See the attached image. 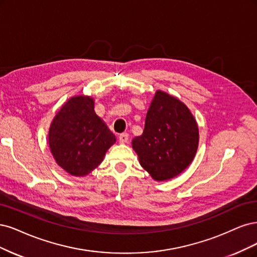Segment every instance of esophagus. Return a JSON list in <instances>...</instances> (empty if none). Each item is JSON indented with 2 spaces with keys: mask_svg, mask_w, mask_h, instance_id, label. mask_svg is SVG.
<instances>
[{
  "mask_svg": "<svg viewBox=\"0 0 257 257\" xmlns=\"http://www.w3.org/2000/svg\"><path fill=\"white\" fill-rule=\"evenodd\" d=\"M118 140H119V143L121 144H125L128 142L129 140V135L127 134V132H123V134H120L119 137H118Z\"/></svg>",
  "mask_w": 257,
  "mask_h": 257,
  "instance_id": "esophagus-1",
  "label": "esophagus"
}]
</instances>
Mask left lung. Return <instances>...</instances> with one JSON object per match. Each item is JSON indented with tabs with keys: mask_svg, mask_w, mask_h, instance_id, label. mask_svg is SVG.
<instances>
[{
	"mask_svg": "<svg viewBox=\"0 0 257 257\" xmlns=\"http://www.w3.org/2000/svg\"><path fill=\"white\" fill-rule=\"evenodd\" d=\"M198 146V127L188 106L157 90L142 136L132 140L140 164L157 181L177 176L192 162Z\"/></svg>",
	"mask_w": 257,
	"mask_h": 257,
	"instance_id": "obj_1",
	"label": "left lung"
}]
</instances>
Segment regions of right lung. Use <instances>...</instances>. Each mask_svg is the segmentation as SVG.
Here are the masks:
<instances>
[{
  "label": "right lung",
  "mask_w": 257,
  "mask_h": 257,
  "mask_svg": "<svg viewBox=\"0 0 257 257\" xmlns=\"http://www.w3.org/2000/svg\"><path fill=\"white\" fill-rule=\"evenodd\" d=\"M115 136L94 111V99L70 98L53 118L49 146L56 163L72 176H85L103 160Z\"/></svg>",
  "instance_id": "obj_1"
}]
</instances>
